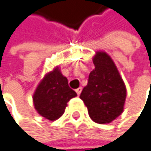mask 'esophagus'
<instances>
[{
  "mask_svg": "<svg viewBox=\"0 0 151 151\" xmlns=\"http://www.w3.org/2000/svg\"><path fill=\"white\" fill-rule=\"evenodd\" d=\"M81 90H82V88H81V87H80V88H78L76 89V93L80 96V95H81Z\"/></svg>",
  "mask_w": 151,
  "mask_h": 151,
  "instance_id": "1",
  "label": "esophagus"
}]
</instances>
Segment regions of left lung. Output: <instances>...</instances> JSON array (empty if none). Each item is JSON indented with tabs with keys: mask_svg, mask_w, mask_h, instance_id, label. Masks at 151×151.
Returning a JSON list of instances; mask_svg holds the SVG:
<instances>
[{
	"mask_svg": "<svg viewBox=\"0 0 151 151\" xmlns=\"http://www.w3.org/2000/svg\"><path fill=\"white\" fill-rule=\"evenodd\" d=\"M95 69L80 98L91 119L100 124L113 122L124 112L126 87L112 58L104 51L96 52Z\"/></svg>",
	"mask_w": 151,
	"mask_h": 151,
	"instance_id": "obj_1",
	"label": "left lung"
}]
</instances>
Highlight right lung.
<instances>
[{"label": "right lung", "mask_w": 151, "mask_h": 151, "mask_svg": "<svg viewBox=\"0 0 151 151\" xmlns=\"http://www.w3.org/2000/svg\"><path fill=\"white\" fill-rule=\"evenodd\" d=\"M77 96L68 85V80L56 66L47 72L37 85L33 103L37 112L49 121H55L63 114L67 103Z\"/></svg>", "instance_id": "add662e5"}]
</instances>
